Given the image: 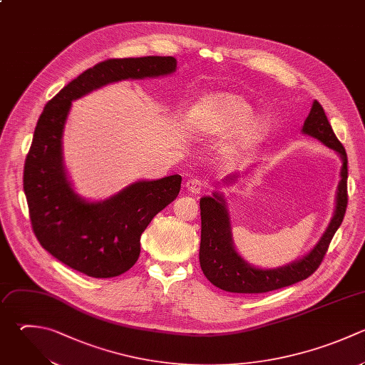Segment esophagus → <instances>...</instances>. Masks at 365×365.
<instances>
[{
  "mask_svg": "<svg viewBox=\"0 0 365 365\" xmlns=\"http://www.w3.org/2000/svg\"><path fill=\"white\" fill-rule=\"evenodd\" d=\"M185 187H187V190H188L191 194H200V192L202 191V188H204V184H202L200 180L192 178V180H188V181L185 182Z\"/></svg>",
  "mask_w": 365,
  "mask_h": 365,
  "instance_id": "1",
  "label": "esophagus"
}]
</instances>
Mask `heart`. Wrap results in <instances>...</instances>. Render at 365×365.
<instances>
[{
	"mask_svg": "<svg viewBox=\"0 0 365 365\" xmlns=\"http://www.w3.org/2000/svg\"><path fill=\"white\" fill-rule=\"evenodd\" d=\"M247 98L235 93H215L202 98L190 117L191 130L201 137H225L237 131V147L250 148L264 140L269 120L253 114Z\"/></svg>",
	"mask_w": 365,
	"mask_h": 365,
	"instance_id": "1",
	"label": "heart"
}]
</instances>
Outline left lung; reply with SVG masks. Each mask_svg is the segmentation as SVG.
Segmentation results:
<instances>
[{
  "instance_id": "8db88e82",
  "label": "left lung",
  "mask_w": 365,
  "mask_h": 365,
  "mask_svg": "<svg viewBox=\"0 0 365 365\" xmlns=\"http://www.w3.org/2000/svg\"><path fill=\"white\" fill-rule=\"evenodd\" d=\"M301 133L321 141L324 145L334 150L342 163L339 173L341 180L338 182L335 195V208L327 230L314 245V248L299 259L277 268H258L247 262L234 247L230 214L224 195L214 191L212 197H202L200 200V265L207 279L215 287L228 292L240 294L268 292L302 281L319 267L334 234L344 220L346 210V153L335 137L331 124L328 123L327 115L317 100L312 103L311 111L304 121ZM238 178L240 174L235 173L227 175L222 181L225 185H232Z\"/></svg>"
}]
</instances>
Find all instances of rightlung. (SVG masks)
Wrapping results in <instances>:
<instances>
[{
	"mask_svg": "<svg viewBox=\"0 0 365 365\" xmlns=\"http://www.w3.org/2000/svg\"><path fill=\"white\" fill-rule=\"evenodd\" d=\"M174 57L117 58L80 74L47 103L24 165V192L33 231L53 257L94 278L128 271L140 257V238L151 220L171 204L181 175L141 180L101 201L78 195L68 180L63 135L73 101L113 83L175 73Z\"/></svg>",
	"mask_w": 365,
	"mask_h": 365,
	"instance_id": "obj_1",
	"label": "right lung"
}]
</instances>
